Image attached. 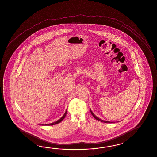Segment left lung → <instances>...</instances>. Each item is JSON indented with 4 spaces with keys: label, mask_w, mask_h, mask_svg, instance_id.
Returning a JSON list of instances; mask_svg holds the SVG:
<instances>
[{
    "label": "left lung",
    "mask_w": 157,
    "mask_h": 157,
    "mask_svg": "<svg viewBox=\"0 0 157 157\" xmlns=\"http://www.w3.org/2000/svg\"><path fill=\"white\" fill-rule=\"evenodd\" d=\"M90 112H91V113L92 114V115H93V117H94V118L96 119V120H98V121H101L102 122H104V123H113V122H108V121H103V120H102V119H100L98 118V117H96V115H94V114L92 113V112L91 111V109H90Z\"/></svg>",
    "instance_id": "left-lung-1"
}]
</instances>
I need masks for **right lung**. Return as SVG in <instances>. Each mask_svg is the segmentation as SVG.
Returning a JSON list of instances; mask_svg holds the SVG:
<instances>
[{"label": "right lung", "instance_id": "right-lung-1", "mask_svg": "<svg viewBox=\"0 0 157 157\" xmlns=\"http://www.w3.org/2000/svg\"><path fill=\"white\" fill-rule=\"evenodd\" d=\"M66 113H67V110H66V112L65 113V114H63V117L59 119V120H58V121H57L55 122H53V123H50V124H45V125H55V124H58V123H59L60 122H61L62 121H63V119L65 118V116L66 115Z\"/></svg>", "mask_w": 157, "mask_h": 157}]
</instances>
